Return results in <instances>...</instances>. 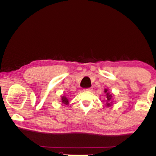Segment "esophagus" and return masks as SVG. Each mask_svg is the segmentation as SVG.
Segmentation results:
<instances>
[{"label":"esophagus","instance_id":"1","mask_svg":"<svg viewBox=\"0 0 156 156\" xmlns=\"http://www.w3.org/2000/svg\"><path fill=\"white\" fill-rule=\"evenodd\" d=\"M84 90H87V91H89V92H90V91H92V89L91 88H86V89H84Z\"/></svg>","mask_w":156,"mask_h":156}]
</instances>
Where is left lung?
<instances>
[{
	"label": "left lung",
	"mask_w": 156,
	"mask_h": 156,
	"mask_svg": "<svg viewBox=\"0 0 156 156\" xmlns=\"http://www.w3.org/2000/svg\"><path fill=\"white\" fill-rule=\"evenodd\" d=\"M104 92L105 93V96H106V107H110L112 105L113 103V98H112V94L109 92L108 91V88H105L104 89Z\"/></svg>",
	"instance_id": "left-lung-1"
}]
</instances>
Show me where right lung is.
Masks as SVG:
<instances>
[{
	"instance_id": "right-lung-1",
	"label": "right lung",
	"mask_w": 156,
	"mask_h": 156,
	"mask_svg": "<svg viewBox=\"0 0 156 156\" xmlns=\"http://www.w3.org/2000/svg\"><path fill=\"white\" fill-rule=\"evenodd\" d=\"M61 100L60 101L62 103V104H65V105H68L69 104V100L68 98L66 96H61Z\"/></svg>"
}]
</instances>
